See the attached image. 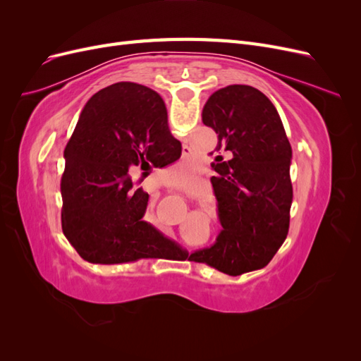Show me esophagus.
<instances>
[{"label":"esophagus","instance_id":"obj_1","mask_svg":"<svg viewBox=\"0 0 361 361\" xmlns=\"http://www.w3.org/2000/svg\"><path fill=\"white\" fill-rule=\"evenodd\" d=\"M187 152H190L188 147H183V154H187Z\"/></svg>","mask_w":361,"mask_h":361}]
</instances>
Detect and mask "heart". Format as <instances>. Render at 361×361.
<instances>
[{"instance_id":"b5f03b06","label":"heart","mask_w":361,"mask_h":361,"mask_svg":"<svg viewBox=\"0 0 361 361\" xmlns=\"http://www.w3.org/2000/svg\"><path fill=\"white\" fill-rule=\"evenodd\" d=\"M188 176H190V170L187 167L180 166V164H176V166L171 169L173 180H183V179H187ZM145 221L147 224H155V215L150 209H147L146 214H145Z\"/></svg>"}]
</instances>
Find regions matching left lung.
<instances>
[{"instance_id": "obj_1", "label": "left lung", "mask_w": 361, "mask_h": 361, "mask_svg": "<svg viewBox=\"0 0 361 361\" xmlns=\"http://www.w3.org/2000/svg\"><path fill=\"white\" fill-rule=\"evenodd\" d=\"M202 120L218 135L211 182L223 231L190 260L241 276L267 267L288 236L292 147L276 106L251 85L212 93Z\"/></svg>"}]
</instances>
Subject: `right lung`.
<instances>
[{"instance_id":"add662e5","label":"right lung","mask_w":361,"mask_h":361,"mask_svg":"<svg viewBox=\"0 0 361 361\" xmlns=\"http://www.w3.org/2000/svg\"><path fill=\"white\" fill-rule=\"evenodd\" d=\"M180 154L166 104L149 87L117 82L90 97L64 149L60 185L63 233L84 260L113 265L188 256L143 221L149 194L130 179L137 167H166Z\"/></svg>"}]
</instances>
